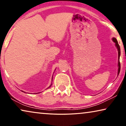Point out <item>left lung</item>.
Masks as SVG:
<instances>
[{"instance_id": "8db88e82", "label": "left lung", "mask_w": 126, "mask_h": 126, "mask_svg": "<svg viewBox=\"0 0 126 126\" xmlns=\"http://www.w3.org/2000/svg\"><path fill=\"white\" fill-rule=\"evenodd\" d=\"M112 40L113 42H114L115 43V46L117 48V49H118V75L119 74V72H120V46L118 44V42L117 41L116 39L115 38H112Z\"/></svg>"}]
</instances>
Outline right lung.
Here are the masks:
<instances>
[{
	"instance_id": "1",
	"label": "right lung",
	"mask_w": 126,
	"mask_h": 126,
	"mask_svg": "<svg viewBox=\"0 0 126 126\" xmlns=\"http://www.w3.org/2000/svg\"><path fill=\"white\" fill-rule=\"evenodd\" d=\"M51 85H52V84H51V85H50V86H49V87H48V88H49V87H51ZM34 94H35V93H34ZM36 94H38V93H36Z\"/></svg>"
}]
</instances>
